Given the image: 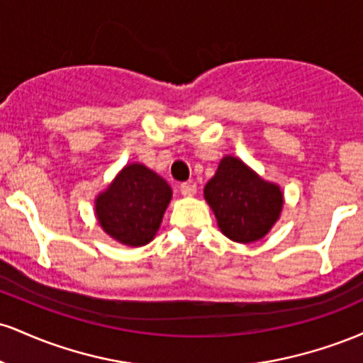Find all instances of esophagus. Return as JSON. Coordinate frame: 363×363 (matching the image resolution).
I'll use <instances>...</instances> for the list:
<instances>
[{"instance_id": "34e87169", "label": "esophagus", "mask_w": 363, "mask_h": 363, "mask_svg": "<svg viewBox=\"0 0 363 363\" xmlns=\"http://www.w3.org/2000/svg\"><path fill=\"white\" fill-rule=\"evenodd\" d=\"M179 189H181L182 196H194L196 194V184H194V182H182V184L179 186Z\"/></svg>"}]
</instances>
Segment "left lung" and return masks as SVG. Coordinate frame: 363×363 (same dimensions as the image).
Returning <instances> with one entry per match:
<instances>
[{"instance_id":"8db88e82","label":"left lung","mask_w":363,"mask_h":363,"mask_svg":"<svg viewBox=\"0 0 363 363\" xmlns=\"http://www.w3.org/2000/svg\"><path fill=\"white\" fill-rule=\"evenodd\" d=\"M220 230L235 242H254L268 234L280 216V187L262 181L239 158L225 157L215 177L205 186Z\"/></svg>"}]
</instances>
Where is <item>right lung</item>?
I'll return each instance as SVG.
<instances>
[{
	"label": "right lung",
	"mask_w": 363,
	"mask_h": 363,
	"mask_svg": "<svg viewBox=\"0 0 363 363\" xmlns=\"http://www.w3.org/2000/svg\"><path fill=\"white\" fill-rule=\"evenodd\" d=\"M172 189L141 164L123 169L106 193L97 198L95 213L102 228L126 245H145L160 227Z\"/></svg>",
	"instance_id": "1"
}]
</instances>
